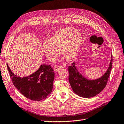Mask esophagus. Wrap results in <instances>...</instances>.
<instances>
[{
	"label": "esophagus",
	"mask_w": 124,
	"mask_h": 124,
	"mask_svg": "<svg viewBox=\"0 0 124 124\" xmlns=\"http://www.w3.org/2000/svg\"><path fill=\"white\" fill-rule=\"evenodd\" d=\"M62 68V66H60V65H55L54 67V70L55 71H59V70Z\"/></svg>",
	"instance_id": "34e87169"
}]
</instances>
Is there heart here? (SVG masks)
I'll return each instance as SVG.
<instances>
[{"label": "heart", "instance_id": "obj_1", "mask_svg": "<svg viewBox=\"0 0 124 124\" xmlns=\"http://www.w3.org/2000/svg\"><path fill=\"white\" fill-rule=\"evenodd\" d=\"M82 38L78 30L72 27L57 30L53 34L49 40L42 43V49L47 59L53 61L59 55L60 49L68 61L76 57L82 44Z\"/></svg>", "mask_w": 124, "mask_h": 124}]
</instances>
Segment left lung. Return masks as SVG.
Listing matches in <instances>:
<instances>
[{
    "mask_svg": "<svg viewBox=\"0 0 124 124\" xmlns=\"http://www.w3.org/2000/svg\"><path fill=\"white\" fill-rule=\"evenodd\" d=\"M112 67V56L108 69L100 78L89 79L78 71L76 63L74 62L68 67L69 81L72 90L77 95L84 98H90L96 96L105 88Z\"/></svg>",
    "mask_w": 124,
    "mask_h": 124,
    "instance_id": "1",
    "label": "left lung"
}]
</instances>
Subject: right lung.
I'll list each match as a JSON object with an SVG mask.
<instances>
[{
    "instance_id": "1",
    "label": "right lung",
    "mask_w": 124,
    "mask_h": 124,
    "mask_svg": "<svg viewBox=\"0 0 124 124\" xmlns=\"http://www.w3.org/2000/svg\"><path fill=\"white\" fill-rule=\"evenodd\" d=\"M7 67L13 85L27 98L40 101L52 93L55 74L50 65L41 64L35 72L23 78L14 74L7 63Z\"/></svg>"
}]
</instances>
